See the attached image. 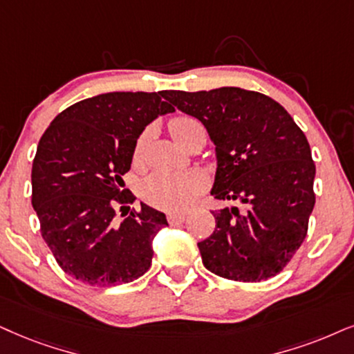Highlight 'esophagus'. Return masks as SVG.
I'll return each mask as SVG.
<instances>
[{
	"label": "esophagus",
	"mask_w": 354,
	"mask_h": 354,
	"mask_svg": "<svg viewBox=\"0 0 354 354\" xmlns=\"http://www.w3.org/2000/svg\"><path fill=\"white\" fill-rule=\"evenodd\" d=\"M167 218L169 225H176V223H183L186 221V214H168Z\"/></svg>",
	"instance_id": "1"
}]
</instances>
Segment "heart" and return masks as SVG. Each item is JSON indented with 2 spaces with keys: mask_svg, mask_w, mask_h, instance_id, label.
Listing matches in <instances>:
<instances>
[{
  "mask_svg": "<svg viewBox=\"0 0 354 354\" xmlns=\"http://www.w3.org/2000/svg\"><path fill=\"white\" fill-rule=\"evenodd\" d=\"M203 127V124L194 118H176L169 124L173 137L186 145L192 133ZM147 133L138 138L133 156L138 160L144 153ZM209 178L201 169H189L185 173L155 171L142 183V198L153 207L163 210H185L207 189Z\"/></svg>",
  "mask_w": 354,
  "mask_h": 354,
  "instance_id": "1",
  "label": "heart"
}]
</instances>
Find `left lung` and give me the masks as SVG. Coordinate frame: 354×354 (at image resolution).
<instances>
[{"mask_svg": "<svg viewBox=\"0 0 354 354\" xmlns=\"http://www.w3.org/2000/svg\"><path fill=\"white\" fill-rule=\"evenodd\" d=\"M163 97L199 119L216 144L214 199L243 207L212 212L216 230L198 243L204 266L241 283L276 276L302 245L315 205L307 137L279 102L257 91L225 86Z\"/></svg>", "mask_w": 354, "mask_h": 354, "instance_id": "obj_1", "label": "left lung"}]
</instances>
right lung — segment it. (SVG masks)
I'll return each instance as SVG.
<instances>
[{
  "label": "right lung",
  "mask_w": 354,
  "mask_h": 354,
  "mask_svg": "<svg viewBox=\"0 0 354 354\" xmlns=\"http://www.w3.org/2000/svg\"><path fill=\"white\" fill-rule=\"evenodd\" d=\"M158 93H106L62 111L40 137L32 207L58 266L89 286L136 281L151 266V240L167 217L132 204L122 176L145 125L174 107Z\"/></svg>",
  "instance_id": "right-lung-1"
}]
</instances>
